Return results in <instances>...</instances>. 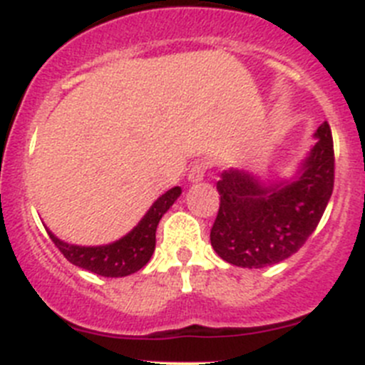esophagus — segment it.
Segmentation results:
<instances>
[{"label": "esophagus", "instance_id": "obj_1", "mask_svg": "<svg viewBox=\"0 0 365 365\" xmlns=\"http://www.w3.org/2000/svg\"><path fill=\"white\" fill-rule=\"evenodd\" d=\"M205 173H206L205 162H194V164L190 165L187 178H189L190 183H197L205 178Z\"/></svg>", "mask_w": 365, "mask_h": 365}]
</instances>
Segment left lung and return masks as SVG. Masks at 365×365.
Here are the masks:
<instances>
[{"instance_id": "8db88e82", "label": "left lung", "mask_w": 365, "mask_h": 365, "mask_svg": "<svg viewBox=\"0 0 365 365\" xmlns=\"http://www.w3.org/2000/svg\"><path fill=\"white\" fill-rule=\"evenodd\" d=\"M314 138L292 176L220 173V206L210 242L224 261L242 268L270 267L288 259L314 233L334 190V143L327 121Z\"/></svg>"}]
</instances>
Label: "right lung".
Instances as JSON below:
<instances>
[{"instance_id": "obj_1", "label": "right lung", "mask_w": 365, "mask_h": 365, "mask_svg": "<svg viewBox=\"0 0 365 365\" xmlns=\"http://www.w3.org/2000/svg\"><path fill=\"white\" fill-rule=\"evenodd\" d=\"M182 194V187H173L150 206L138 226L120 240L106 245H73L60 240L47 230L51 240L60 252L76 267L102 275V277H125L141 270L155 251V231L162 215L171 208Z\"/></svg>"}]
</instances>
